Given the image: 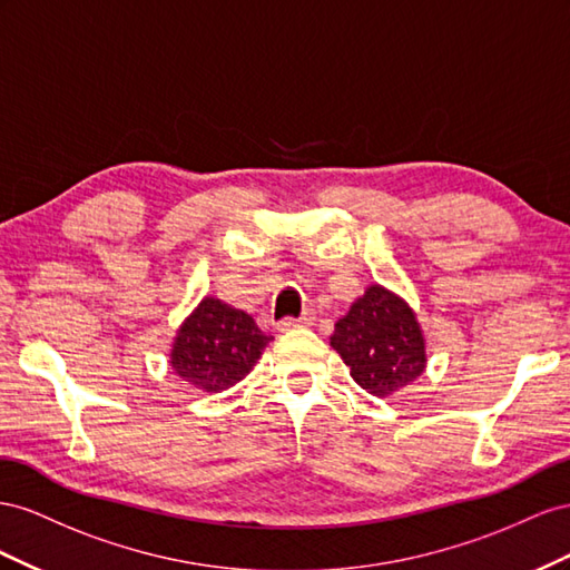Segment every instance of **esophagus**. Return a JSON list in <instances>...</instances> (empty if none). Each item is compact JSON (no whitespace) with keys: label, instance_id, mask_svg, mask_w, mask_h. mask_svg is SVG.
I'll use <instances>...</instances> for the list:
<instances>
[{"label":"esophagus","instance_id":"obj_1","mask_svg":"<svg viewBox=\"0 0 570 570\" xmlns=\"http://www.w3.org/2000/svg\"><path fill=\"white\" fill-rule=\"evenodd\" d=\"M313 322H315V313L305 311L298 317H284L279 324H276V327H279L282 332H288V330H296V327H311Z\"/></svg>","mask_w":570,"mask_h":570}]
</instances>
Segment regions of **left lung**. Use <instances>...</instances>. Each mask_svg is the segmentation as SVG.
<instances>
[{"mask_svg":"<svg viewBox=\"0 0 570 570\" xmlns=\"http://www.w3.org/2000/svg\"><path fill=\"white\" fill-rule=\"evenodd\" d=\"M332 348L351 367V377L380 399L415 382L428 365L425 336L411 305L380 284L334 324Z\"/></svg>","mask_w":570,"mask_h":570,"instance_id":"left-lung-1","label":"left lung"}]
</instances>
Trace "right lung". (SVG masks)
<instances>
[{
	"mask_svg": "<svg viewBox=\"0 0 570 570\" xmlns=\"http://www.w3.org/2000/svg\"><path fill=\"white\" fill-rule=\"evenodd\" d=\"M269 338L248 313L203 298L176 332L169 363L195 389L217 394L248 375Z\"/></svg>",
	"mask_w": 570,
	"mask_h": 570,
	"instance_id": "1",
	"label": "right lung"
}]
</instances>
